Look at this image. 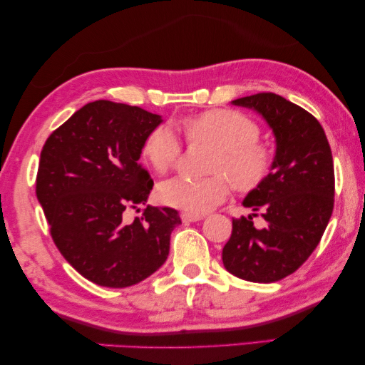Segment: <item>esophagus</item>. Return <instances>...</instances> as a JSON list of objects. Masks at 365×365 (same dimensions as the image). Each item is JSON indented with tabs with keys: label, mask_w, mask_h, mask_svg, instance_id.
Segmentation results:
<instances>
[{
	"label": "esophagus",
	"mask_w": 365,
	"mask_h": 365,
	"mask_svg": "<svg viewBox=\"0 0 365 365\" xmlns=\"http://www.w3.org/2000/svg\"><path fill=\"white\" fill-rule=\"evenodd\" d=\"M204 217H205L204 214H190V212H182V214H181L182 222H187V223L189 222H199Z\"/></svg>",
	"instance_id": "esophagus-1"
}]
</instances>
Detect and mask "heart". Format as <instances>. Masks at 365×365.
Instances as JSON below:
<instances>
[{
  "instance_id": "heart-1",
  "label": "heart",
  "mask_w": 365,
  "mask_h": 365,
  "mask_svg": "<svg viewBox=\"0 0 365 365\" xmlns=\"http://www.w3.org/2000/svg\"><path fill=\"white\" fill-rule=\"evenodd\" d=\"M186 135L192 142H205L214 147L209 173L215 175L192 179L173 178L158 186V197L166 205L186 212H205L227 199L228 182L238 190L256 187L267 176L272 153L257 142L259 128L253 120L232 109H209L190 115L182 122ZM181 153L176 133L158 125L145 138L142 155L156 175H165L175 166Z\"/></svg>"
}]
</instances>
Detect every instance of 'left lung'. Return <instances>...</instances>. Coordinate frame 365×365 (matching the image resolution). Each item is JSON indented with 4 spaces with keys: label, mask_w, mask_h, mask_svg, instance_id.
I'll return each instance as SVG.
<instances>
[{
    "label": "left lung",
    "mask_w": 365,
    "mask_h": 365,
    "mask_svg": "<svg viewBox=\"0 0 365 365\" xmlns=\"http://www.w3.org/2000/svg\"><path fill=\"white\" fill-rule=\"evenodd\" d=\"M232 104L264 119L276 140V153L267 176L243 199V207L261 212L266 227H255L256 214L233 218L222 261L240 279L276 282L310 257L331 218V148L315 117L279 94L259 93Z\"/></svg>",
    "instance_id": "1"
}]
</instances>
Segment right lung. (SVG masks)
Wrapping results in <instances>:
<instances>
[{"label": "right lung", "mask_w": 365, "mask_h": 365, "mask_svg": "<svg viewBox=\"0 0 365 365\" xmlns=\"http://www.w3.org/2000/svg\"><path fill=\"white\" fill-rule=\"evenodd\" d=\"M158 114L94 101L52 132L41 153L36 194L50 233L66 261L91 282L124 289L165 264L181 218L147 205L142 218L122 220L127 207L147 204L153 179L140 163Z\"/></svg>", "instance_id": "obj_1"}]
</instances>
